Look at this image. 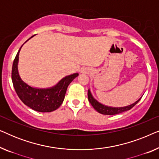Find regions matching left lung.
<instances>
[{
	"instance_id": "8db88e82",
	"label": "left lung",
	"mask_w": 159,
	"mask_h": 159,
	"mask_svg": "<svg viewBox=\"0 0 159 159\" xmlns=\"http://www.w3.org/2000/svg\"><path fill=\"white\" fill-rule=\"evenodd\" d=\"M88 101L90 103L91 105L93 106V107L98 112L100 113V114H105V115H115V114H120V113H122L124 111H126L130 110L132 108H133L134 106L138 103L139 101L141 99L140 98L138 101H137L135 103H134L133 104H131V105L129 106H125V107L114 108V107H109V106H104L103 104L100 103L99 102H98L93 97L90 90H88Z\"/></svg>"
}]
</instances>
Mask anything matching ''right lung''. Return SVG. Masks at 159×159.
<instances>
[{"label": "right lung", "mask_w": 159, "mask_h": 159, "mask_svg": "<svg viewBox=\"0 0 159 159\" xmlns=\"http://www.w3.org/2000/svg\"><path fill=\"white\" fill-rule=\"evenodd\" d=\"M32 37L34 35L30 38ZM22 45L19 48L12 66L11 79L15 91L21 101L32 109L39 112L53 111L61 105L69 84L79 75V74L75 73L66 76L53 88L47 89L32 88L21 80L18 73L17 65L19 61V53Z\"/></svg>", "instance_id": "add662e5"}]
</instances>
